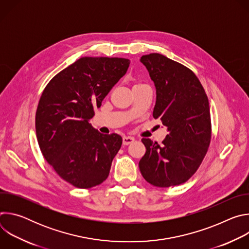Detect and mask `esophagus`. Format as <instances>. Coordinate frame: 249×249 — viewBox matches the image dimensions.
<instances>
[{
  "mask_svg": "<svg viewBox=\"0 0 249 249\" xmlns=\"http://www.w3.org/2000/svg\"><path fill=\"white\" fill-rule=\"evenodd\" d=\"M134 141H135V139L133 137H123V145H125V146L130 145L133 143Z\"/></svg>",
  "mask_w": 249,
  "mask_h": 249,
  "instance_id": "obj_1",
  "label": "esophagus"
}]
</instances>
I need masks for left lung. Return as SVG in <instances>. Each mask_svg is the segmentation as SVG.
Returning a JSON list of instances; mask_svg holds the SVG:
<instances>
[{"label":"left lung","mask_w":249,"mask_h":249,"mask_svg":"<svg viewBox=\"0 0 249 249\" xmlns=\"http://www.w3.org/2000/svg\"><path fill=\"white\" fill-rule=\"evenodd\" d=\"M157 89L153 116L167 128L159 145L142 139L147 151L139 162L144 178L157 187L186 182L202 163L212 136L204 88L190 69L161 54L141 57Z\"/></svg>","instance_id":"left-lung-1"}]
</instances>
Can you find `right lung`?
Returning a JSON list of instances; mask_svg holds the SVG:
<instances>
[{
  "label": "right lung",
  "instance_id": "obj_1",
  "mask_svg": "<svg viewBox=\"0 0 249 249\" xmlns=\"http://www.w3.org/2000/svg\"><path fill=\"white\" fill-rule=\"evenodd\" d=\"M129 65L125 58L83 57L58 73L41 94L35 114L39 148L56 173L75 187L91 188L108 177L122 138L99 133L89 119Z\"/></svg>",
  "mask_w": 249,
  "mask_h": 249
}]
</instances>
